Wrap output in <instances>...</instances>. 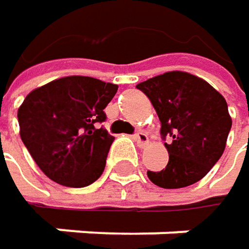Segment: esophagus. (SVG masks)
Returning a JSON list of instances; mask_svg holds the SVG:
<instances>
[{"label":"esophagus","mask_w":249,"mask_h":249,"mask_svg":"<svg viewBox=\"0 0 249 249\" xmlns=\"http://www.w3.org/2000/svg\"><path fill=\"white\" fill-rule=\"evenodd\" d=\"M134 140H135V142H137V145H138L140 148H144V147L148 144V137H147V134H144V132H137V134L134 135Z\"/></svg>","instance_id":"1"}]
</instances>
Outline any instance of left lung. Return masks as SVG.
I'll list each match as a JSON object with an SVG mask.
<instances>
[{
    "mask_svg": "<svg viewBox=\"0 0 249 249\" xmlns=\"http://www.w3.org/2000/svg\"><path fill=\"white\" fill-rule=\"evenodd\" d=\"M151 101L161 123L169 163L147 172L163 189H180L203 178L221 159L232 120L225 98L202 77L173 71L137 85Z\"/></svg>",
    "mask_w": 249,
    "mask_h": 249,
    "instance_id": "8db88e82",
    "label": "left lung"
}]
</instances>
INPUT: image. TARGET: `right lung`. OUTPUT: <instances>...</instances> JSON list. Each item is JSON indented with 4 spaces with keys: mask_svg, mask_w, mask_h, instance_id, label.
<instances>
[{
    "mask_svg": "<svg viewBox=\"0 0 249 249\" xmlns=\"http://www.w3.org/2000/svg\"><path fill=\"white\" fill-rule=\"evenodd\" d=\"M118 85L66 76L36 88L18 108L20 137L40 170L68 187L99 178L114 137L98 123Z\"/></svg>",
    "mask_w": 249,
    "mask_h": 249,
    "instance_id": "1",
    "label": "right lung"
}]
</instances>
